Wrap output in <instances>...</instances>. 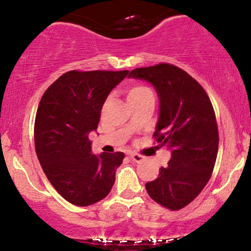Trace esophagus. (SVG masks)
I'll return each instance as SVG.
<instances>
[{
	"label": "esophagus",
	"instance_id": "esophagus-1",
	"mask_svg": "<svg viewBox=\"0 0 251 251\" xmlns=\"http://www.w3.org/2000/svg\"><path fill=\"white\" fill-rule=\"evenodd\" d=\"M129 158H131V159L135 163H140L145 159V157H144V155L138 154V153H129Z\"/></svg>",
	"mask_w": 251,
	"mask_h": 251
}]
</instances>
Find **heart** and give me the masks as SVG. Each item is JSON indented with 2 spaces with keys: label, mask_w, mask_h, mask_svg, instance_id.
<instances>
[{
  "label": "heart",
  "mask_w": 251,
  "mask_h": 251,
  "mask_svg": "<svg viewBox=\"0 0 251 251\" xmlns=\"http://www.w3.org/2000/svg\"><path fill=\"white\" fill-rule=\"evenodd\" d=\"M152 91L149 87L144 85H134L128 89L127 92V100L128 102L139 101V100L144 99L145 97L151 96Z\"/></svg>",
  "instance_id": "b5f03b06"
}]
</instances>
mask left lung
<instances>
[{
    "label": "left lung",
    "instance_id": "1",
    "mask_svg": "<svg viewBox=\"0 0 251 251\" xmlns=\"http://www.w3.org/2000/svg\"><path fill=\"white\" fill-rule=\"evenodd\" d=\"M128 77L145 80L159 98L154 138L171 151V159L146 183L150 197L179 210L201 194L211 177L218 152V128L204 88L185 71L170 63L135 68Z\"/></svg>",
    "mask_w": 251,
    "mask_h": 251
}]
</instances>
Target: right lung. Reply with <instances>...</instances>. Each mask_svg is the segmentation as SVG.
Returning <instances> with one entry per match:
<instances>
[{
    "mask_svg": "<svg viewBox=\"0 0 251 251\" xmlns=\"http://www.w3.org/2000/svg\"><path fill=\"white\" fill-rule=\"evenodd\" d=\"M128 71H70L54 81L37 107L34 140L43 172L66 201L87 206L109 194L123 152L92 153L103 102Z\"/></svg>",
    "mask_w": 251,
    "mask_h": 251,
    "instance_id": "obj_1",
    "label": "right lung"
}]
</instances>
